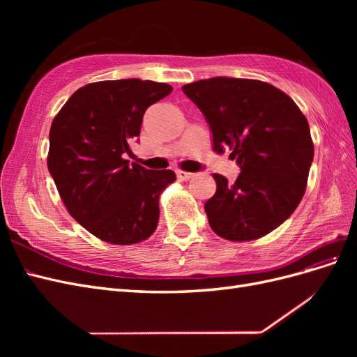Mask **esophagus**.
Here are the masks:
<instances>
[{"instance_id":"obj_1","label":"esophagus","mask_w":357,"mask_h":357,"mask_svg":"<svg viewBox=\"0 0 357 357\" xmlns=\"http://www.w3.org/2000/svg\"><path fill=\"white\" fill-rule=\"evenodd\" d=\"M193 176V172H188V171H181V169H178L177 171V178L178 180H181V181H188V180H190Z\"/></svg>"}]
</instances>
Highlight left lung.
Masks as SVG:
<instances>
[{
  "mask_svg": "<svg viewBox=\"0 0 357 357\" xmlns=\"http://www.w3.org/2000/svg\"><path fill=\"white\" fill-rule=\"evenodd\" d=\"M183 92L208 122L214 152L228 146L241 169L232 185L213 176L218 189L204 205L211 229L225 240L250 241L278 228L305 193L314 156L307 117L261 80L213 77Z\"/></svg>",
  "mask_w": 357,
  "mask_h": 357,
  "instance_id": "left-lung-1",
  "label": "left lung"
}]
</instances>
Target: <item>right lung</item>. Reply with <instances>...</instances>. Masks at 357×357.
Listing matches in <instances>:
<instances>
[{
	"mask_svg": "<svg viewBox=\"0 0 357 357\" xmlns=\"http://www.w3.org/2000/svg\"><path fill=\"white\" fill-rule=\"evenodd\" d=\"M167 83L125 79L83 86L52 122L47 168L68 213L96 238L128 245L156 231L159 197L171 169L129 164L147 107L169 95Z\"/></svg>",
	"mask_w": 357,
	"mask_h": 357,
	"instance_id": "right-lung-1",
	"label": "right lung"
}]
</instances>
